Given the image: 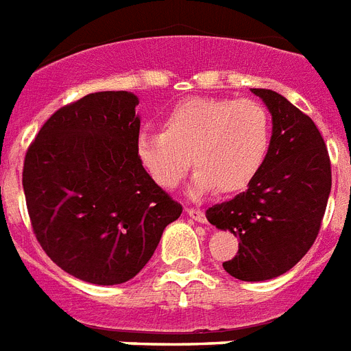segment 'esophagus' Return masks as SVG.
I'll use <instances>...</instances> for the list:
<instances>
[{
    "label": "esophagus",
    "mask_w": 351,
    "mask_h": 351,
    "mask_svg": "<svg viewBox=\"0 0 351 351\" xmlns=\"http://www.w3.org/2000/svg\"><path fill=\"white\" fill-rule=\"evenodd\" d=\"M185 213H187L195 221H200V223L205 221V213L202 209H191L189 207V209H185Z\"/></svg>",
    "instance_id": "1"
}]
</instances>
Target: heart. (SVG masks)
<instances>
[{
	"instance_id": "1",
	"label": "heart",
	"mask_w": 351,
	"mask_h": 351,
	"mask_svg": "<svg viewBox=\"0 0 351 351\" xmlns=\"http://www.w3.org/2000/svg\"><path fill=\"white\" fill-rule=\"evenodd\" d=\"M270 149L272 121L252 99L189 97L164 115L162 131H141L136 138L138 160L155 184L175 189L193 164L195 193L213 187L220 195L245 191Z\"/></svg>"
}]
</instances>
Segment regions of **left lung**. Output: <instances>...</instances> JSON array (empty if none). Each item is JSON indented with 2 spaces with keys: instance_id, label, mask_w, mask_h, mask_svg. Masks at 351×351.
Wrapping results in <instances>:
<instances>
[{
  "instance_id": "obj_1",
  "label": "left lung",
  "mask_w": 351,
  "mask_h": 351,
  "mask_svg": "<svg viewBox=\"0 0 351 351\" xmlns=\"http://www.w3.org/2000/svg\"><path fill=\"white\" fill-rule=\"evenodd\" d=\"M272 115V149L249 189L216 204L205 216L240 240L223 269L241 281L285 274L314 245L321 229L332 167L323 136L308 115L283 95L252 88Z\"/></svg>"
}]
</instances>
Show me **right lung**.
<instances>
[{
	"label": "right lung",
	"instance_id": "add662e5",
	"mask_svg": "<svg viewBox=\"0 0 351 351\" xmlns=\"http://www.w3.org/2000/svg\"><path fill=\"white\" fill-rule=\"evenodd\" d=\"M136 95L97 92L59 108L28 146L23 189L37 241L93 285L135 278L182 215L136 155Z\"/></svg>",
	"mask_w": 351,
	"mask_h": 351
}]
</instances>
